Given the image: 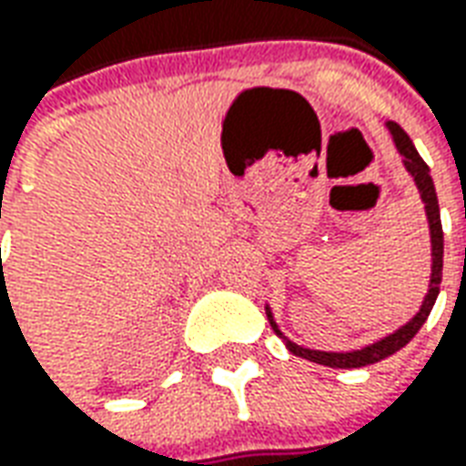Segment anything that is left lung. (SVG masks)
<instances>
[{
  "label": "left lung",
  "instance_id": "obj_1",
  "mask_svg": "<svg viewBox=\"0 0 466 466\" xmlns=\"http://www.w3.org/2000/svg\"><path fill=\"white\" fill-rule=\"evenodd\" d=\"M389 131L393 136V143L399 148V154L403 156V166L406 171L414 177L416 188L421 194V201H424L426 219H429V232H431V279H429V292H426L421 308L416 312L414 318L406 325H401L399 330H393L391 335L380 338L370 346L360 348V350H350V353H328V350H310V348H302L298 343L288 340L285 335L279 333L278 323L272 320V312L267 308V318H269V325L272 330L285 338V346H288L289 353L295 356L308 358L312 363H320V366H330V369H360V366H370V363H379L383 358L393 356L396 350H401L416 333L419 328L426 323L429 312L434 308L439 295V285H441V267H444V232H441V217H439V201H437V188H434V181H431V174H429V166L424 164V158L419 156V151L414 148L411 138L406 136L399 123H391L389 120Z\"/></svg>",
  "mask_w": 466,
  "mask_h": 466
}]
</instances>
